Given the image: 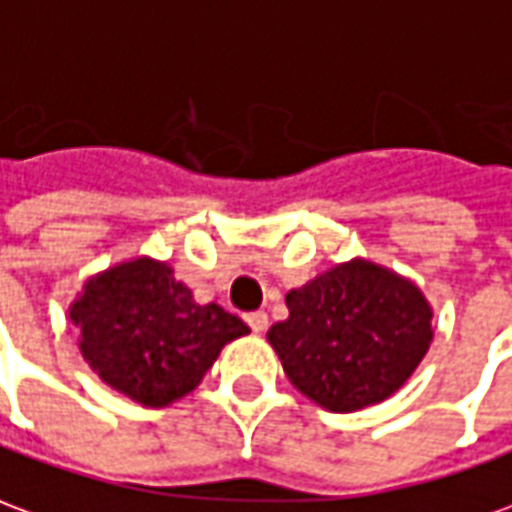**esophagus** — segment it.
<instances>
[{"label":"esophagus","instance_id":"obj_1","mask_svg":"<svg viewBox=\"0 0 512 512\" xmlns=\"http://www.w3.org/2000/svg\"><path fill=\"white\" fill-rule=\"evenodd\" d=\"M246 324H249L255 332H266L268 316L263 313V310H255V313H249V316H246Z\"/></svg>","mask_w":512,"mask_h":512}]
</instances>
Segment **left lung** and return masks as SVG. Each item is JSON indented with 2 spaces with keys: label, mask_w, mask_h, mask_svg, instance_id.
Listing matches in <instances>:
<instances>
[{
  "label": "left lung",
  "mask_w": 512,
  "mask_h": 512,
  "mask_svg": "<svg viewBox=\"0 0 512 512\" xmlns=\"http://www.w3.org/2000/svg\"><path fill=\"white\" fill-rule=\"evenodd\" d=\"M268 343L296 391L332 413L380 405L432 343V307L416 282L355 257L285 293Z\"/></svg>",
  "instance_id": "left-lung-1"
}]
</instances>
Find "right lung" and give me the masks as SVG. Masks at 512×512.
I'll return each instance as SVG.
<instances>
[{
  "label": "right lung",
  "instance_id": "right-lung-1",
  "mask_svg": "<svg viewBox=\"0 0 512 512\" xmlns=\"http://www.w3.org/2000/svg\"><path fill=\"white\" fill-rule=\"evenodd\" d=\"M69 318L99 380L144 407L188 396L221 349L249 332L216 302L199 305L174 268L155 257H132L94 274L71 302Z\"/></svg>",
  "mask_w": 512,
  "mask_h": 512
}]
</instances>
